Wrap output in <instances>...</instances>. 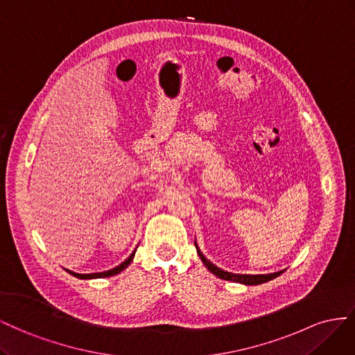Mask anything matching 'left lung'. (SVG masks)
<instances>
[{
	"mask_svg": "<svg viewBox=\"0 0 355 355\" xmlns=\"http://www.w3.org/2000/svg\"><path fill=\"white\" fill-rule=\"evenodd\" d=\"M196 247V244H195ZM198 250V254L200 257V260L204 261V265L208 268V270H211L212 273H214L216 277L221 278V279H226V281H234V282H241V284H247V286H257V284H261V282H268L273 278L279 277L282 272H275V273H268V275H236V273H230V272H225L221 270L220 268H217L216 265H212V263L209 260H207L204 257V254L199 251V248L196 247Z\"/></svg>",
	"mask_w": 355,
	"mask_h": 355,
	"instance_id": "1",
	"label": "left lung"
}]
</instances>
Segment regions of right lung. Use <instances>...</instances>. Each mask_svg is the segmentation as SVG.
I'll list each match as a JSON object with an SVG mask.
<instances>
[{
  "mask_svg": "<svg viewBox=\"0 0 355 355\" xmlns=\"http://www.w3.org/2000/svg\"><path fill=\"white\" fill-rule=\"evenodd\" d=\"M134 254H135V251L132 252V254H130L123 263H121V265H119V266H116L114 269H110V270H105V272H98V273H76V272H71V270H68L71 275H74L76 278H80V279H90V278H105V277H113V275H116V273H119V272H121L125 268H128V265L130 261H132V259H134Z\"/></svg>",
  "mask_w": 355,
  "mask_h": 355,
  "instance_id": "right-lung-1",
  "label": "right lung"
}]
</instances>
